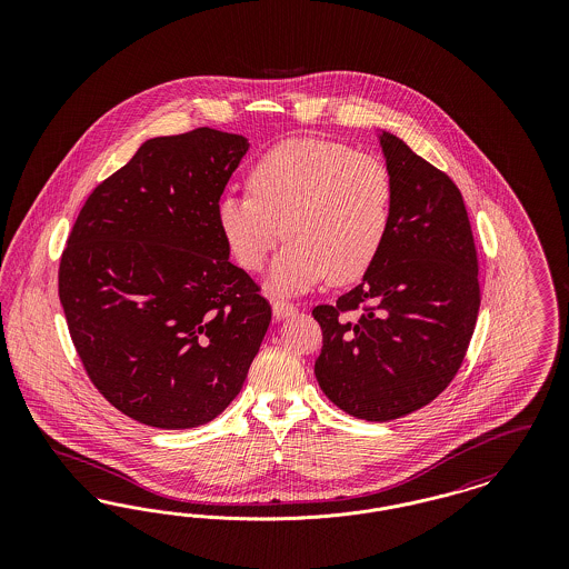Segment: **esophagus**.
I'll use <instances>...</instances> for the list:
<instances>
[{
    "instance_id": "34e87169",
    "label": "esophagus",
    "mask_w": 569,
    "mask_h": 569,
    "mask_svg": "<svg viewBox=\"0 0 569 569\" xmlns=\"http://www.w3.org/2000/svg\"><path fill=\"white\" fill-rule=\"evenodd\" d=\"M295 313H297V307H295L292 302H288V300H283V298H274V300H272V316H274L277 320L290 318V316H295Z\"/></svg>"
}]
</instances>
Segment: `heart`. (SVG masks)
Returning a JSON list of instances; mask_svg holds the SVG:
<instances>
[{
  "label": "heart",
  "instance_id": "obj_1",
  "mask_svg": "<svg viewBox=\"0 0 569 569\" xmlns=\"http://www.w3.org/2000/svg\"><path fill=\"white\" fill-rule=\"evenodd\" d=\"M249 196H223L217 226L244 271H260L286 239L271 272L277 292L330 277L360 279L378 260L395 211L390 168L371 153L318 138L286 140L247 172Z\"/></svg>",
  "mask_w": 569,
  "mask_h": 569
}]
</instances>
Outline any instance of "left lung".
<instances>
[{
	"label": "left lung",
	"mask_w": 569,
	"mask_h": 569,
	"mask_svg": "<svg viewBox=\"0 0 569 569\" xmlns=\"http://www.w3.org/2000/svg\"><path fill=\"white\" fill-rule=\"evenodd\" d=\"M395 181L386 244L362 281L313 307L322 328L316 378L360 420L388 422L429 406L459 373L478 309V251L455 181L383 132Z\"/></svg>",
	"instance_id": "8db88e82"
}]
</instances>
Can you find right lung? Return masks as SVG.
Returning a JSON list of instances; mask_svg holds the SVG:
<instances>
[{
  "mask_svg": "<svg viewBox=\"0 0 569 569\" xmlns=\"http://www.w3.org/2000/svg\"><path fill=\"white\" fill-rule=\"evenodd\" d=\"M247 147L211 128L147 140L89 193L61 253L59 300L82 367L147 427L217 418L271 325L269 300L228 260L217 226Z\"/></svg>",
  "mask_w": 569,
  "mask_h": 569,
  "instance_id": "1",
  "label": "right lung"
}]
</instances>
